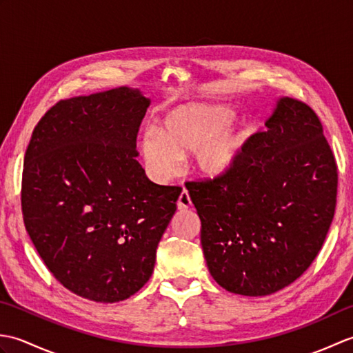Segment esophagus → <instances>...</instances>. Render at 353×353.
<instances>
[{
    "instance_id": "34e87169",
    "label": "esophagus",
    "mask_w": 353,
    "mask_h": 353,
    "mask_svg": "<svg viewBox=\"0 0 353 353\" xmlns=\"http://www.w3.org/2000/svg\"><path fill=\"white\" fill-rule=\"evenodd\" d=\"M177 206H179V209H182V211H186V209H190V208L192 206L190 192L186 191V190H183V191L181 192V196H179Z\"/></svg>"
}]
</instances>
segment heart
Returning a JSON list of instances; mask_svg holds the SVG:
<instances>
[{
  "mask_svg": "<svg viewBox=\"0 0 353 353\" xmlns=\"http://www.w3.org/2000/svg\"><path fill=\"white\" fill-rule=\"evenodd\" d=\"M234 110L229 106L188 104L170 112L157 130L141 134L138 148L148 174L157 182L176 176L182 157L191 152L197 174L215 179L235 167L249 139L244 121L230 123Z\"/></svg>",
  "mask_w": 353,
  "mask_h": 353,
  "instance_id": "b5f03b06",
  "label": "heart"
}]
</instances>
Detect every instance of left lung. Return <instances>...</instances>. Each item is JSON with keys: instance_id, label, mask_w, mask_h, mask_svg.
Returning a JSON list of instances; mask_svg holds the SVG:
<instances>
[{"instance_id": "8db88e82", "label": "left lung", "mask_w": 353, "mask_h": 353, "mask_svg": "<svg viewBox=\"0 0 353 353\" xmlns=\"http://www.w3.org/2000/svg\"><path fill=\"white\" fill-rule=\"evenodd\" d=\"M267 132L247 139L235 167L186 190L215 282L241 296H268L301 277L331 228L339 171L319 117L282 97Z\"/></svg>"}]
</instances>
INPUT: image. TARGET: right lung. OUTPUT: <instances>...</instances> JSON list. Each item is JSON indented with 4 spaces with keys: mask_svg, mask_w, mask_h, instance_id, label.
I'll return each instance as SVG.
<instances>
[{
    "mask_svg": "<svg viewBox=\"0 0 353 353\" xmlns=\"http://www.w3.org/2000/svg\"><path fill=\"white\" fill-rule=\"evenodd\" d=\"M150 100L127 86L56 103L34 127L22 171L26 229L43 264L74 294L125 301L153 273L181 186L137 161Z\"/></svg>",
    "mask_w": 353,
    "mask_h": 353,
    "instance_id": "add662e5",
    "label": "right lung"
}]
</instances>
